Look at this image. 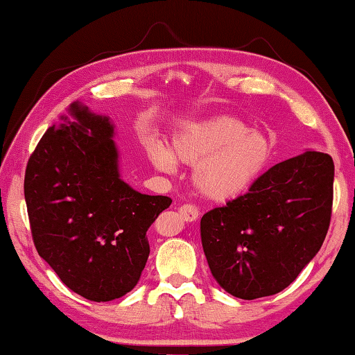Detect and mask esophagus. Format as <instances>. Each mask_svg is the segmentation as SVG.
I'll return each mask as SVG.
<instances>
[{"label": "esophagus", "mask_w": 355, "mask_h": 355, "mask_svg": "<svg viewBox=\"0 0 355 355\" xmlns=\"http://www.w3.org/2000/svg\"><path fill=\"white\" fill-rule=\"evenodd\" d=\"M178 213H180V216H182V219H184V221H187V223H193L199 216L198 207L193 205V204L182 205V207L178 208Z\"/></svg>", "instance_id": "34e87169"}]
</instances>
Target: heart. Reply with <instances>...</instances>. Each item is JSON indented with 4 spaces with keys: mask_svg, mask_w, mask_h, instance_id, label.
<instances>
[{
    "mask_svg": "<svg viewBox=\"0 0 355 355\" xmlns=\"http://www.w3.org/2000/svg\"><path fill=\"white\" fill-rule=\"evenodd\" d=\"M150 159L171 172L177 162L196 164L194 187L211 200H230L245 194L266 171L272 144L266 134L248 129L234 116L218 115L184 125L173 134L171 151L150 147Z\"/></svg>",
    "mask_w": 355,
    "mask_h": 355,
    "instance_id": "1",
    "label": "heart"
}]
</instances>
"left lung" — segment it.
<instances>
[{"instance_id":"1","label":"left lung","mask_w":355,"mask_h":355,"mask_svg":"<svg viewBox=\"0 0 355 355\" xmlns=\"http://www.w3.org/2000/svg\"><path fill=\"white\" fill-rule=\"evenodd\" d=\"M334 175L330 155L306 151L270 167L248 193L202 216V246L224 291L254 300L299 277L327 235Z\"/></svg>"}]
</instances>
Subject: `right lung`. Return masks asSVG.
<instances>
[{
	"instance_id": "obj_1",
	"label": "right lung",
	"mask_w": 355,
	"mask_h": 355,
	"mask_svg": "<svg viewBox=\"0 0 355 355\" xmlns=\"http://www.w3.org/2000/svg\"><path fill=\"white\" fill-rule=\"evenodd\" d=\"M71 115L76 121L50 126L28 159L31 237L72 292L109 302L137 284L150 254L147 230L172 199L140 194L120 180L109 118L77 103Z\"/></svg>"
}]
</instances>
